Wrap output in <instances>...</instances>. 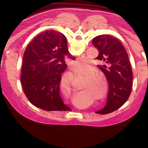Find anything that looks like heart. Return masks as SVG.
<instances>
[{
    "label": "heart",
    "instance_id": "1",
    "mask_svg": "<svg viewBox=\"0 0 148 148\" xmlns=\"http://www.w3.org/2000/svg\"><path fill=\"white\" fill-rule=\"evenodd\" d=\"M83 49V48H81ZM90 67V64L86 60H81L80 61H76L72 66L73 69H81L83 70L84 69H88ZM74 73L77 76H80L84 78H88L84 84V89H91V91L97 95V98L99 100H103L106 98V97L108 92V86L106 81H96L93 77H91V71L87 70L84 72H77L74 71Z\"/></svg>",
    "mask_w": 148,
    "mask_h": 148
}]
</instances>
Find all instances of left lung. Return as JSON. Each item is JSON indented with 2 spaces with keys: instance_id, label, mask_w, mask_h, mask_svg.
Listing matches in <instances>:
<instances>
[{
  "instance_id": "left-lung-1",
  "label": "left lung",
  "mask_w": 148,
  "mask_h": 148,
  "mask_svg": "<svg viewBox=\"0 0 148 148\" xmlns=\"http://www.w3.org/2000/svg\"><path fill=\"white\" fill-rule=\"evenodd\" d=\"M92 45L99 50L97 58L103 65H98L109 83L106 106L96 113H111L127 102L132 88L133 73L127 52L119 40L109 35H100L92 40Z\"/></svg>"
}]
</instances>
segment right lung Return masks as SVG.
Masks as SVG:
<instances>
[{"label": "right lung", "mask_w": 148, "mask_h": 148, "mask_svg": "<svg viewBox=\"0 0 148 148\" xmlns=\"http://www.w3.org/2000/svg\"><path fill=\"white\" fill-rule=\"evenodd\" d=\"M69 53L64 34L46 30L34 38L24 52L21 84L25 95L34 106L47 111H71L60 95L61 74Z\"/></svg>", "instance_id": "1"}]
</instances>
